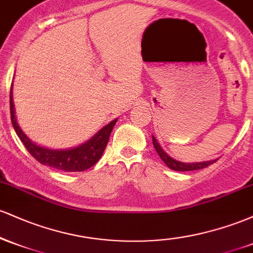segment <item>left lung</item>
I'll list each match as a JSON object with an SVG mask.
<instances>
[{"label": "left lung", "instance_id": "1", "mask_svg": "<svg viewBox=\"0 0 253 253\" xmlns=\"http://www.w3.org/2000/svg\"><path fill=\"white\" fill-rule=\"evenodd\" d=\"M152 143H153V146H155V149L157 151V153H158L159 157L162 158V161H163L164 163L170 168V169H172L175 171L200 170V169H203V168L210 167L211 164L215 163V162H216V161H210V162H202V163H182V162L176 161V159L171 158L170 156H168L167 153H165L163 151V149L159 146V144L157 143V140H156L155 136H153V135H152Z\"/></svg>", "mask_w": 253, "mask_h": 253}]
</instances>
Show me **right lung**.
<instances>
[{"label":"right lung","mask_w":253,"mask_h":253,"mask_svg":"<svg viewBox=\"0 0 253 253\" xmlns=\"http://www.w3.org/2000/svg\"><path fill=\"white\" fill-rule=\"evenodd\" d=\"M10 119L15 129L17 136L25 145L28 152L31 153L39 163L53 169L65 171V172H75V171H84L98 162L102 156L107 144H108L109 135L112 133L113 127L117 124V119L104 126L100 132L96 133L90 140L80 146L70 150H50L45 147L38 146L32 143L30 139L22 132L16 123L15 114H14L13 92L10 89Z\"/></svg>","instance_id":"add662e5"}]
</instances>
